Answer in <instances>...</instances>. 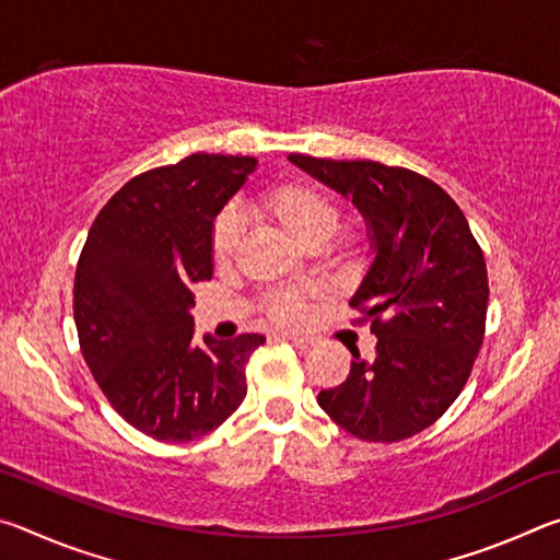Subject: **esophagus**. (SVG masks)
<instances>
[{"label": "esophagus", "instance_id": "1", "mask_svg": "<svg viewBox=\"0 0 560 560\" xmlns=\"http://www.w3.org/2000/svg\"><path fill=\"white\" fill-rule=\"evenodd\" d=\"M281 340H287V343H291L293 348H299V350H308L311 346H314V340H311V338L293 336V334H281Z\"/></svg>", "mask_w": 560, "mask_h": 560}]
</instances>
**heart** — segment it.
Masks as SVG:
<instances>
[{
  "mask_svg": "<svg viewBox=\"0 0 560 560\" xmlns=\"http://www.w3.org/2000/svg\"><path fill=\"white\" fill-rule=\"evenodd\" d=\"M261 212L271 217L293 242L316 249L328 242L340 224V207L324 189L303 183H289L269 189L259 200ZM242 224L234 210L217 214L210 234L212 259L226 264L240 244ZM324 299V289H279L264 296V311L279 326H301L308 318L314 303Z\"/></svg>",
  "mask_w": 560,
  "mask_h": 560,
  "instance_id": "1",
  "label": "heart"
}]
</instances>
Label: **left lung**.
Listing matches in <instances>:
<instances>
[{"instance_id":"obj_1","label":"left lung","mask_w":560,"mask_h":560,"mask_svg":"<svg viewBox=\"0 0 560 560\" xmlns=\"http://www.w3.org/2000/svg\"><path fill=\"white\" fill-rule=\"evenodd\" d=\"M289 160L363 214L375 252L350 299L377 338L355 350L338 387L318 405L365 442H400L428 430L457 400L485 340L489 281L481 246L457 202L407 167L373 160Z\"/></svg>"}]
</instances>
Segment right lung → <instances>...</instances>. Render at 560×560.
<instances>
[{
	"label": "right lung",
	"instance_id": "add662e5",
	"mask_svg": "<svg viewBox=\"0 0 560 560\" xmlns=\"http://www.w3.org/2000/svg\"><path fill=\"white\" fill-rule=\"evenodd\" d=\"M246 155L195 153L132 177L93 220L73 281L81 353L122 420L160 442H189L246 395L264 336L192 338L195 283L212 279L214 217L257 170Z\"/></svg>",
	"mask_w": 560,
	"mask_h": 560
}]
</instances>
